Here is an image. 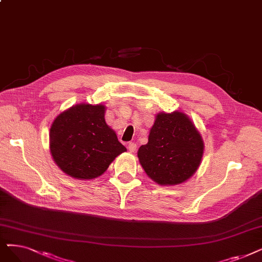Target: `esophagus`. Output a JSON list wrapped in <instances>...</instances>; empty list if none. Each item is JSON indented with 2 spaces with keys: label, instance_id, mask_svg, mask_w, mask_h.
I'll list each match as a JSON object with an SVG mask.
<instances>
[{
  "label": "esophagus",
  "instance_id": "obj_1",
  "mask_svg": "<svg viewBox=\"0 0 262 262\" xmlns=\"http://www.w3.org/2000/svg\"><path fill=\"white\" fill-rule=\"evenodd\" d=\"M128 148H129L130 152H135V151H137L138 146H137V144H135V143H129Z\"/></svg>",
  "mask_w": 262,
  "mask_h": 262
}]
</instances>
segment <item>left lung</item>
Segmentation results:
<instances>
[{"label":"left lung","instance_id":"1","mask_svg":"<svg viewBox=\"0 0 262 262\" xmlns=\"http://www.w3.org/2000/svg\"><path fill=\"white\" fill-rule=\"evenodd\" d=\"M204 144L194 124L181 112L159 113L150 129L148 143L139 148L141 165L159 185H179L195 173Z\"/></svg>","mask_w":262,"mask_h":262}]
</instances>
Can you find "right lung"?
<instances>
[{"label": "right lung", "instance_id": "add662e5", "mask_svg": "<svg viewBox=\"0 0 262 262\" xmlns=\"http://www.w3.org/2000/svg\"><path fill=\"white\" fill-rule=\"evenodd\" d=\"M102 104H77L61 113L49 133L50 152L66 174L77 180L102 175L118 155L125 151L105 122Z\"/></svg>", "mask_w": 262, "mask_h": 262}]
</instances>
